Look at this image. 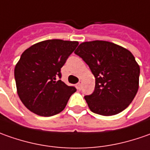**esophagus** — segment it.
Returning <instances> with one entry per match:
<instances>
[{
  "label": "esophagus",
  "instance_id": "1",
  "mask_svg": "<svg viewBox=\"0 0 150 150\" xmlns=\"http://www.w3.org/2000/svg\"><path fill=\"white\" fill-rule=\"evenodd\" d=\"M76 87H77L78 90H80V89H81V81H80V82L76 85Z\"/></svg>",
  "mask_w": 150,
  "mask_h": 150
}]
</instances>
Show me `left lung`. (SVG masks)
I'll list each match as a JSON object with an SVG mask.
<instances>
[{"label":"left lung","mask_w":150,"mask_h":150,"mask_svg":"<svg viewBox=\"0 0 150 150\" xmlns=\"http://www.w3.org/2000/svg\"><path fill=\"white\" fill-rule=\"evenodd\" d=\"M75 54L96 78L94 92L85 96L90 110L104 116L125 110L136 96L140 73L131 52L112 42L94 40L81 43Z\"/></svg>","instance_id":"obj_1"}]
</instances>
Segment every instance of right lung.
I'll return each mask as SVG.
<instances>
[{
	"instance_id": "add662e5",
	"label": "right lung",
	"mask_w": 150,
	"mask_h": 150,
	"mask_svg": "<svg viewBox=\"0 0 150 150\" xmlns=\"http://www.w3.org/2000/svg\"><path fill=\"white\" fill-rule=\"evenodd\" d=\"M78 45L77 41L48 40L22 53L15 68V80L19 97L29 110L49 117L65 109L76 89L61 81L60 69Z\"/></svg>"
}]
</instances>
